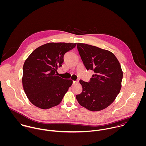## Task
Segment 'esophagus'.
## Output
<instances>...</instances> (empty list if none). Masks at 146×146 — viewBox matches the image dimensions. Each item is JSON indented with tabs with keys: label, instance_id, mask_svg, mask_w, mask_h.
<instances>
[{
	"label": "esophagus",
	"instance_id": "obj_1",
	"mask_svg": "<svg viewBox=\"0 0 146 146\" xmlns=\"http://www.w3.org/2000/svg\"><path fill=\"white\" fill-rule=\"evenodd\" d=\"M79 83V80H75V81H73V84L75 85V84H77Z\"/></svg>",
	"mask_w": 146,
	"mask_h": 146
}]
</instances>
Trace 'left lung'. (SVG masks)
I'll list each match as a JSON object with an SVG mask.
<instances>
[{
	"label": "left lung",
	"mask_w": 146,
	"mask_h": 146,
	"mask_svg": "<svg viewBox=\"0 0 146 146\" xmlns=\"http://www.w3.org/2000/svg\"><path fill=\"white\" fill-rule=\"evenodd\" d=\"M77 48L85 67L94 74L88 82L80 80L83 91L76 96V100L90 111L102 110L120 93L123 76L120 64L108 50L83 43H78Z\"/></svg>",
	"instance_id": "8db88e82"
}]
</instances>
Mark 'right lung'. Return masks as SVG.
<instances>
[{
    "instance_id": "1",
    "label": "right lung",
    "mask_w": 146,
    "mask_h": 146,
    "mask_svg": "<svg viewBox=\"0 0 146 146\" xmlns=\"http://www.w3.org/2000/svg\"><path fill=\"white\" fill-rule=\"evenodd\" d=\"M76 43L49 42L35 49L23 66L22 79L24 91L29 101L42 109L60 104L72 84L57 75L66 53Z\"/></svg>"
}]
</instances>
